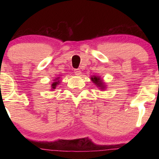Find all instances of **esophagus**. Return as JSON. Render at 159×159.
<instances>
[{
	"label": "esophagus",
	"instance_id": "esophagus-1",
	"mask_svg": "<svg viewBox=\"0 0 159 159\" xmlns=\"http://www.w3.org/2000/svg\"><path fill=\"white\" fill-rule=\"evenodd\" d=\"M75 73L76 74V75H81V70L80 69H75Z\"/></svg>",
	"mask_w": 159,
	"mask_h": 159
}]
</instances>
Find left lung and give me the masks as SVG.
Returning a JSON list of instances; mask_svg holds the SVG:
<instances>
[{"mask_svg": "<svg viewBox=\"0 0 159 159\" xmlns=\"http://www.w3.org/2000/svg\"><path fill=\"white\" fill-rule=\"evenodd\" d=\"M91 80H92L93 83H94L95 85L101 89V90H104L106 88V84L103 82V80L101 79V77H98V76H92L91 77Z\"/></svg>", "mask_w": 159, "mask_h": 159, "instance_id": "1", "label": "left lung"}]
</instances>
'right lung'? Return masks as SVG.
<instances>
[{"label":"right lung","instance_id":"right-lung-1","mask_svg":"<svg viewBox=\"0 0 159 159\" xmlns=\"http://www.w3.org/2000/svg\"><path fill=\"white\" fill-rule=\"evenodd\" d=\"M59 78L60 77H56V79H54V80H53V83H52V84H51V88H52V90H53V89H55L56 88V86L58 85V84H59V81L60 80H59Z\"/></svg>","mask_w":159,"mask_h":159}]
</instances>
